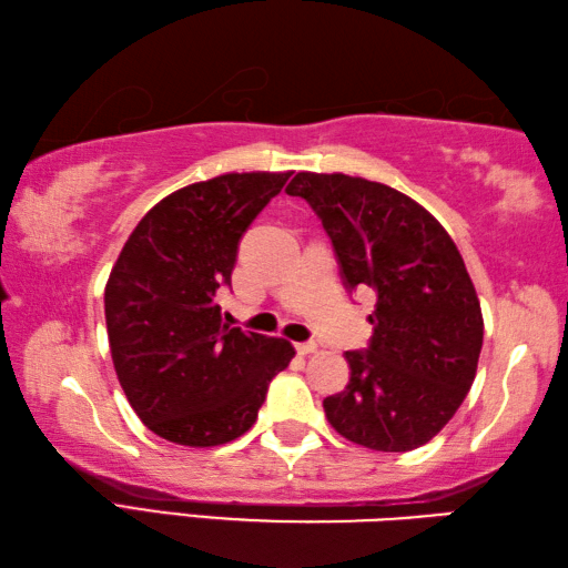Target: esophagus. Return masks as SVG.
I'll list each match as a JSON object with an SVG mask.
<instances>
[{
    "mask_svg": "<svg viewBox=\"0 0 568 568\" xmlns=\"http://www.w3.org/2000/svg\"><path fill=\"white\" fill-rule=\"evenodd\" d=\"M296 352H300L302 356L314 354L316 352V344L314 342H302V344H296Z\"/></svg>",
    "mask_w": 568,
    "mask_h": 568,
    "instance_id": "esophagus-1",
    "label": "esophagus"
}]
</instances>
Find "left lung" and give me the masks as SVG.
<instances>
[{"label": "left lung", "instance_id": "1", "mask_svg": "<svg viewBox=\"0 0 568 568\" xmlns=\"http://www.w3.org/2000/svg\"><path fill=\"white\" fill-rule=\"evenodd\" d=\"M286 194L322 219L346 290L376 292L369 349L344 354L352 376L324 399L326 419L366 449H419L466 399L481 354V304L459 248L422 204L369 179L300 172Z\"/></svg>", "mask_w": 568, "mask_h": 568}]
</instances>
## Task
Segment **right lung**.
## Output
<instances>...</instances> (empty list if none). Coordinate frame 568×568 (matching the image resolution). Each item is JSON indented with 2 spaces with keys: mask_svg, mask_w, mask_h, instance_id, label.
I'll use <instances>...</instances> for the list:
<instances>
[{
  "mask_svg": "<svg viewBox=\"0 0 568 568\" xmlns=\"http://www.w3.org/2000/svg\"><path fill=\"white\" fill-rule=\"evenodd\" d=\"M292 172L222 174L164 196L129 234L104 290L116 379L139 419L182 446L234 442L294 346L222 322L239 239Z\"/></svg>",
  "mask_w": 568,
  "mask_h": 568,
  "instance_id": "add662e5",
  "label": "right lung"
}]
</instances>
